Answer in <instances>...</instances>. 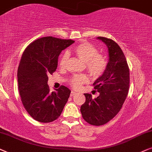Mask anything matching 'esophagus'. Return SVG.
<instances>
[{"label":"esophagus","instance_id":"esophagus-1","mask_svg":"<svg viewBox=\"0 0 152 152\" xmlns=\"http://www.w3.org/2000/svg\"><path fill=\"white\" fill-rule=\"evenodd\" d=\"M75 94H76V92H75L74 91H72V92H71L70 96H74Z\"/></svg>","mask_w":152,"mask_h":152}]
</instances>
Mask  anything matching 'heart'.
I'll list each match as a JSON object with an SVG mask.
<instances>
[{
    "mask_svg": "<svg viewBox=\"0 0 152 152\" xmlns=\"http://www.w3.org/2000/svg\"><path fill=\"white\" fill-rule=\"evenodd\" d=\"M74 53L80 59L86 61V68L93 78H99L104 74L108 66V60L106 56L99 53L96 46L88 42H83L74 48ZM69 60V54L64 53L60 56L59 66L65 68ZM88 81L85 75H74L69 79L70 86L74 89L80 88L83 83Z\"/></svg>",
    "mask_w": 152,
    "mask_h": 152,
    "instance_id": "obj_1",
    "label": "heart"
}]
</instances>
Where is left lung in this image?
Listing matches in <instances>:
<instances>
[{
  "label": "left lung",
  "mask_w": 152,
  "mask_h": 152,
  "mask_svg": "<svg viewBox=\"0 0 152 152\" xmlns=\"http://www.w3.org/2000/svg\"><path fill=\"white\" fill-rule=\"evenodd\" d=\"M108 48L109 61L104 74L93 86L99 92L96 99L84 94L86 102L80 106L83 118L88 124L102 126L120 112L126 99L129 88V69L120 46L113 39L98 37Z\"/></svg>",
  "instance_id": "left-lung-1"
}]
</instances>
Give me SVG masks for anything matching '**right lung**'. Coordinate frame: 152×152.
Returning <instances> with one entry per match:
<instances>
[{
  "label": "right lung",
  "mask_w": 152,
  "mask_h": 152,
  "mask_svg": "<svg viewBox=\"0 0 152 152\" xmlns=\"http://www.w3.org/2000/svg\"><path fill=\"white\" fill-rule=\"evenodd\" d=\"M74 42L44 37L30 43L23 53L17 72L19 92L26 111L38 122L48 123L57 120L67 102L69 89L61 86L50 92L48 75L56 72L62 50Z\"/></svg>",
  "instance_id": "1"
}]
</instances>
